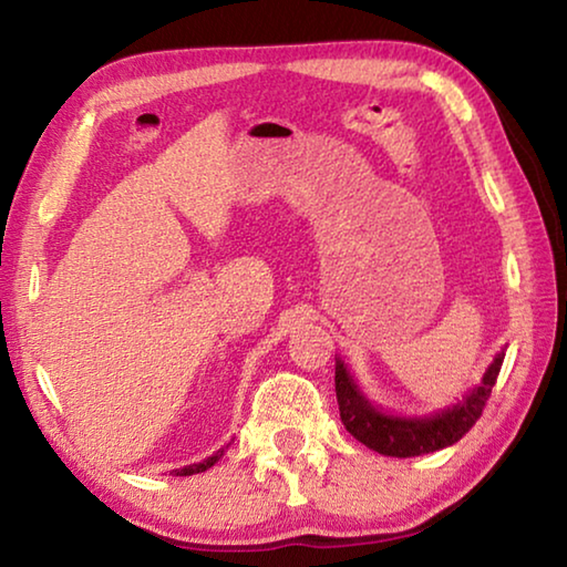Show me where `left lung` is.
<instances>
[{
  "instance_id": "1",
  "label": "left lung",
  "mask_w": 567,
  "mask_h": 567,
  "mask_svg": "<svg viewBox=\"0 0 567 567\" xmlns=\"http://www.w3.org/2000/svg\"><path fill=\"white\" fill-rule=\"evenodd\" d=\"M503 360L505 352L495 354L493 364L485 370L483 382L470 390L457 405L437 410L435 415L427 417H400L388 415V412L372 405L360 388L354 385L344 362L338 358V364H334V392H338L340 420L354 440H360L362 445H368L380 455L415 457L435 453V450L455 445L483 415L485 402L491 398L497 375H501Z\"/></svg>"
}]
</instances>
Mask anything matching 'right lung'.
Returning <instances> with one entry per match:
<instances>
[{
  "label": "right lung",
  "mask_w": 567,
  "mask_h": 567,
  "mask_svg": "<svg viewBox=\"0 0 567 567\" xmlns=\"http://www.w3.org/2000/svg\"><path fill=\"white\" fill-rule=\"evenodd\" d=\"M225 455V447H219L217 453L213 455V457H207V460H203V463H195V465H187V467H179V470H172V475H195V473H205L207 467H213L219 457Z\"/></svg>",
  "instance_id": "1"
}]
</instances>
